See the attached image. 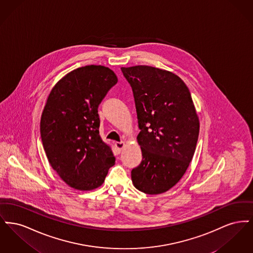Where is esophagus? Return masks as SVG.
<instances>
[{"label": "esophagus", "mask_w": 253, "mask_h": 253, "mask_svg": "<svg viewBox=\"0 0 253 253\" xmlns=\"http://www.w3.org/2000/svg\"><path fill=\"white\" fill-rule=\"evenodd\" d=\"M116 148L118 149V151L119 152H121V150H122V148L124 147V142L123 141H121V142H116Z\"/></svg>", "instance_id": "1"}]
</instances>
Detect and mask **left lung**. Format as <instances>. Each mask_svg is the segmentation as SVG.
Listing matches in <instances>:
<instances>
[{
  "instance_id": "8db88e82",
  "label": "left lung",
  "mask_w": 253,
  "mask_h": 253,
  "mask_svg": "<svg viewBox=\"0 0 253 253\" xmlns=\"http://www.w3.org/2000/svg\"><path fill=\"white\" fill-rule=\"evenodd\" d=\"M131 86L141 163L133 186L148 194L165 193L180 180L193 159L199 121L188 87L179 77L147 65L121 67Z\"/></svg>"
}]
</instances>
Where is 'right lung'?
Instances as JSON below:
<instances>
[{
  "instance_id": "obj_1",
  "label": "right lung",
  "mask_w": 253,
  "mask_h": 253,
  "mask_svg": "<svg viewBox=\"0 0 253 253\" xmlns=\"http://www.w3.org/2000/svg\"><path fill=\"white\" fill-rule=\"evenodd\" d=\"M118 78L101 65L64 76L52 89L41 119L42 142L53 169L80 191L99 187L115 164L111 145L99 134L97 109Z\"/></svg>"
}]
</instances>
